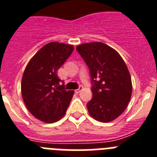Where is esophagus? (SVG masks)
Instances as JSON below:
<instances>
[{
  "mask_svg": "<svg viewBox=\"0 0 157 157\" xmlns=\"http://www.w3.org/2000/svg\"><path fill=\"white\" fill-rule=\"evenodd\" d=\"M82 90H83V87L82 86H80V87H79L78 89L75 90V92H76V93H77V94H78V93H80V92H81Z\"/></svg>",
  "mask_w": 157,
  "mask_h": 157,
  "instance_id": "34e87169",
  "label": "esophagus"
}]
</instances>
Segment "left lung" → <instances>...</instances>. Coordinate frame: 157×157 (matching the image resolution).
<instances>
[{"mask_svg":"<svg viewBox=\"0 0 157 157\" xmlns=\"http://www.w3.org/2000/svg\"><path fill=\"white\" fill-rule=\"evenodd\" d=\"M76 49L89 68L93 83L88 113L99 122H111L123 113L131 98L127 66L116 50L105 43H84Z\"/></svg>","mask_w":157,"mask_h":157,"instance_id":"obj_1","label":"left lung"}]
</instances>
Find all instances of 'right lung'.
I'll list each match as a JSON object with an SVG mask.
<instances>
[{
  "label": "right lung",
  "instance_id": "right-lung-1",
  "mask_svg": "<svg viewBox=\"0 0 157 157\" xmlns=\"http://www.w3.org/2000/svg\"><path fill=\"white\" fill-rule=\"evenodd\" d=\"M73 45L51 42L31 58L21 81L24 104L37 119L46 123L58 122L65 115L73 91H66L58 70L73 51Z\"/></svg>",
  "mask_w": 157,
  "mask_h": 157
}]
</instances>
